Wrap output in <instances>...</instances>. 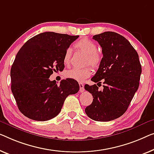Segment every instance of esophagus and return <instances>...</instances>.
<instances>
[{
    "mask_svg": "<svg viewBox=\"0 0 154 154\" xmlns=\"http://www.w3.org/2000/svg\"><path fill=\"white\" fill-rule=\"evenodd\" d=\"M79 91L81 92V93H82V92H84V84L79 83Z\"/></svg>",
    "mask_w": 154,
    "mask_h": 154,
    "instance_id": "1",
    "label": "esophagus"
}]
</instances>
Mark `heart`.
<instances>
[{
    "label": "heart",
    "mask_w": 154,
    "mask_h": 154,
    "mask_svg": "<svg viewBox=\"0 0 154 154\" xmlns=\"http://www.w3.org/2000/svg\"><path fill=\"white\" fill-rule=\"evenodd\" d=\"M75 48L77 50L86 54V59L85 64L93 66V68H97L100 66L102 56L97 51V45L88 38H84L79 40L75 43ZM71 50L68 49L63 55V63L68 66L71 63ZM92 70L90 67L84 68H72L68 70L66 73V76L69 79L76 80L78 82H83L86 78L91 76Z\"/></svg>",
    "instance_id": "1"
}]
</instances>
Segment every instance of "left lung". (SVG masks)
I'll use <instances>...</instances> for the list:
<instances>
[{
  "instance_id": "left-lung-1",
  "label": "left lung",
  "mask_w": 154,
  "mask_h": 154,
  "mask_svg": "<svg viewBox=\"0 0 154 154\" xmlns=\"http://www.w3.org/2000/svg\"><path fill=\"white\" fill-rule=\"evenodd\" d=\"M93 38L102 47L103 57L91 80L101 84L102 79L104 88L100 91L96 84L85 85V89L93 97L85 112L93 120H113L125 113L137 91L141 64L136 50L120 34L105 32Z\"/></svg>"
}]
</instances>
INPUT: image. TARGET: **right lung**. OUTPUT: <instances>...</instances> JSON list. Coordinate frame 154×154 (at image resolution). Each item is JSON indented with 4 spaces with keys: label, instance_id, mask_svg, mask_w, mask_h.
Segmentation results:
<instances>
[{
    "label": "right lung",
    "instance_id": "obj_1",
    "mask_svg": "<svg viewBox=\"0 0 154 154\" xmlns=\"http://www.w3.org/2000/svg\"><path fill=\"white\" fill-rule=\"evenodd\" d=\"M78 37L45 32L29 39L18 52L11 68V89L27 118L52 119L60 113L66 98L79 91L74 79H63L59 85L49 79L54 71L63 70V55Z\"/></svg>",
    "mask_w": 154,
    "mask_h": 154
}]
</instances>
